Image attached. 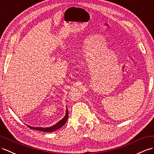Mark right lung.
Masks as SVG:
<instances>
[{"mask_svg":"<svg viewBox=\"0 0 154 154\" xmlns=\"http://www.w3.org/2000/svg\"><path fill=\"white\" fill-rule=\"evenodd\" d=\"M68 117H69V112H68V109H67V108H66V114H65V117L53 126H51V127H35L29 126L28 125H27L32 129L38 130V131H44V132H53V131H55L56 130L59 129V128H61V127H62L63 125H64L66 123V121H67Z\"/></svg>","mask_w":154,"mask_h":154,"instance_id":"right-lung-1","label":"right lung"}]
</instances>
